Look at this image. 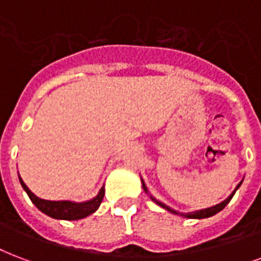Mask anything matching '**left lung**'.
I'll return each mask as SVG.
<instances>
[{
	"instance_id": "obj_1",
	"label": "left lung",
	"mask_w": 261,
	"mask_h": 261,
	"mask_svg": "<svg viewBox=\"0 0 261 261\" xmlns=\"http://www.w3.org/2000/svg\"><path fill=\"white\" fill-rule=\"evenodd\" d=\"M242 181H244V180H242ZM242 181H241V183L238 184L237 187H235L234 191H232V193H231L230 195H228V198H226V199H224L223 202L217 203V205H215V206L206 207V209H201V211H195V212L181 213V212H177V211H175V209H172V207H169V206H168V205H165V203H164V202H161V201H158V199H155V198L152 197L151 194L148 193V189H147V186H146V184H144V181H143V179H142L143 190H144V191H146V193L148 194V195H150V198H151L152 201H154V202H155L156 205H160V206H162V207H164V209H166L168 212L173 213V215H177V216L186 217V219H206V217L213 216V215H216V213H219V212H220V211H223V209L226 207L227 203H228V202H230V201H231V198L234 197L235 191H237V190L240 189L241 184H242Z\"/></svg>"
}]
</instances>
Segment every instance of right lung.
Masks as SVG:
<instances>
[{
  "instance_id": "add662e5",
  "label": "right lung",
  "mask_w": 261,
  "mask_h": 261,
  "mask_svg": "<svg viewBox=\"0 0 261 261\" xmlns=\"http://www.w3.org/2000/svg\"><path fill=\"white\" fill-rule=\"evenodd\" d=\"M20 184L23 190L26 191L31 202L34 203L35 206L40 209L41 212L48 215L52 219H58V220H80L84 217L89 216L92 213H95L99 206H100L103 197H105V187H101L99 194L95 198H92L89 201L85 202H72V201H48V199H42L38 198L37 195L31 193L30 189L27 187L24 181L20 179Z\"/></svg>"
}]
</instances>
